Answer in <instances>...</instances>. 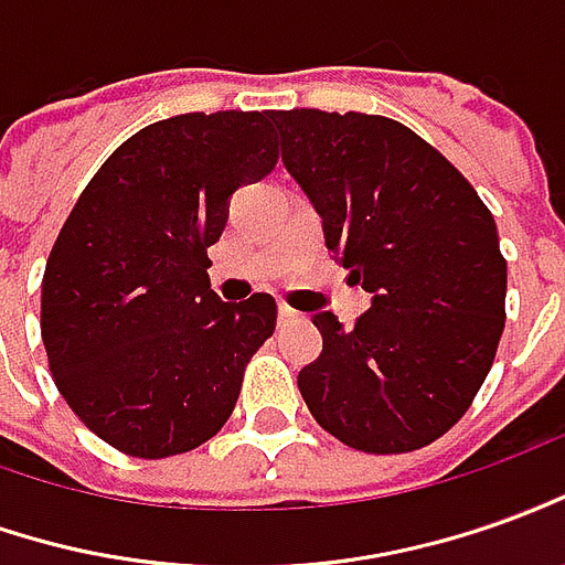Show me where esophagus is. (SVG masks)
I'll list each match as a JSON object with an SVG mask.
<instances>
[{
  "mask_svg": "<svg viewBox=\"0 0 565 565\" xmlns=\"http://www.w3.org/2000/svg\"><path fill=\"white\" fill-rule=\"evenodd\" d=\"M301 320V313H298V310H291L289 305H279V322H282V326H289V322H298Z\"/></svg>",
  "mask_w": 565,
  "mask_h": 565,
  "instance_id": "1",
  "label": "esophagus"
}]
</instances>
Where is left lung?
Wrapping results in <instances>:
<instances>
[{
	"label": "left lung",
	"instance_id": "8db88e82",
	"mask_svg": "<svg viewBox=\"0 0 565 565\" xmlns=\"http://www.w3.org/2000/svg\"><path fill=\"white\" fill-rule=\"evenodd\" d=\"M282 166L322 217L326 248L363 282L356 326L313 317L322 353L298 372L310 415L360 452L422 449L492 369L508 264L492 212L449 159L387 116L276 110Z\"/></svg>",
	"mask_w": 565,
	"mask_h": 565
}]
</instances>
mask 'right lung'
Here are the masks:
<instances>
[{
  "label": "right lung",
  "mask_w": 565,
  "mask_h": 565,
  "mask_svg": "<svg viewBox=\"0 0 565 565\" xmlns=\"http://www.w3.org/2000/svg\"><path fill=\"white\" fill-rule=\"evenodd\" d=\"M276 166L270 113H181L116 147L82 190L42 276V344L82 424L135 458H169L231 418L276 301L224 305L209 245L231 196Z\"/></svg>",
  "instance_id": "right-lung-1"
}]
</instances>
